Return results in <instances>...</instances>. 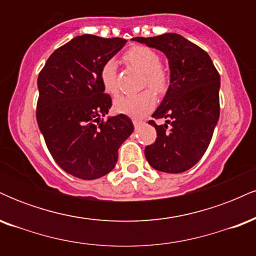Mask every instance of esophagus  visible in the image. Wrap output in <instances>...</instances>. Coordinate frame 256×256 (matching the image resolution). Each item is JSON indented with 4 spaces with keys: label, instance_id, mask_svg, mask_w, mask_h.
<instances>
[{
    "label": "esophagus",
    "instance_id": "obj_1",
    "mask_svg": "<svg viewBox=\"0 0 256 256\" xmlns=\"http://www.w3.org/2000/svg\"><path fill=\"white\" fill-rule=\"evenodd\" d=\"M143 120L142 119H140V118H132V122H134V126H137V125H140V122H142Z\"/></svg>",
    "mask_w": 256,
    "mask_h": 256
}]
</instances>
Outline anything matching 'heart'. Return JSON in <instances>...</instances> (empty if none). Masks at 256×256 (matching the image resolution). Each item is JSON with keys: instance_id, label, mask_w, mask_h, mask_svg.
Masks as SVG:
<instances>
[{"instance_id": "1", "label": "heart", "mask_w": 256, "mask_h": 256, "mask_svg": "<svg viewBox=\"0 0 256 256\" xmlns=\"http://www.w3.org/2000/svg\"><path fill=\"white\" fill-rule=\"evenodd\" d=\"M124 61L132 68L144 74L142 88H149L154 92L164 94L168 86V74L161 66V58L156 52L143 46H132L125 52ZM100 80L106 92L116 96L119 92L118 72L114 60H108L100 70ZM156 100L152 91L146 90L137 95L119 96L114 101V110L128 116H143L152 110Z\"/></svg>"}]
</instances>
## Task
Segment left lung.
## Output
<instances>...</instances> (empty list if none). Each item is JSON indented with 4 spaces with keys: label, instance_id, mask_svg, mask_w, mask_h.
Returning <instances> with one entry per match:
<instances>
[{
    "label": "left lung",
    "instance_id": "left-lung-1",
    "mask_svg": "<svg viewBox=\"0 0 256 256\" xmlns=\"http://www.w3.org/2000/svg\"><path fill=\"white\" fill-rule=\"evenodd\" d=\"M134 40L165 52L171 70L165 98L152 116L166 119V124L149 120L158 137L146 146V158L158 171H188L204 156L218 122L219 72L204 49L180 34L134 37Z\"/></svg>",
    "mask_w": 256,
    "mask_h": 256
}]
</instances>
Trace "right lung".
<instances>
[{
	"mask_svg": "<svg viewBox=\"0 0 256 256\" xmlns=\"http://www.w3.org/2000/svg\"><path fill=\"white\" fill-rule=\"evenodd\" d=\"M125 43L124 38L78 36L52 52L38 74L40 130L55 162L77 178L110 173L119 146L134 132L125 114L104 119L112 98L100 80L102 64Z\"/></svg>",
	"mask_w": 256,
	"mask_h": 256,
	"instance_id": "obj_1",
	"label": "right lung"
}]
</instances>
